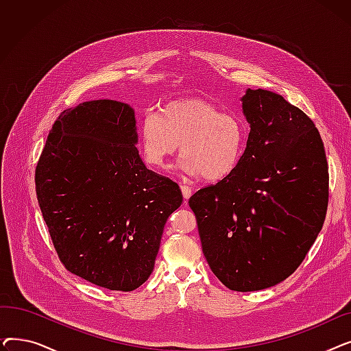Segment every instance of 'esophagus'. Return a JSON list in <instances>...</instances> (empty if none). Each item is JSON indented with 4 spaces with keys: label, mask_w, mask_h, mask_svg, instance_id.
Instances as JSON below:
<instances>
[{
    "label": "esophagus",
    "mask_w": 351,
    "mask_h": 351,
    "mask_svg": "<svg viewBox=\"0 0 351 351\" xmlns=\"http://www.w3.org/2000/svg\"><path fill=\"white\" fill-rule=\"evenodd\" d=\"M180 191H182L183 197H185V200L188 202V200H189V197H191V196H192V193H193V189H192L191 186H186V185H180Z\"/></svg>",
    "instance_id": "34e87169"
}]
</instances>
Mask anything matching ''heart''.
I'll list each match as a JSON object with an SVG mask.
<instances>
[{
    "label": "heart",
    "instance_id": "obj_1",
    "mask_svg": "<svg viewBox=\"0 0 351 351\" xmlns=\"http://www.w3.org/2000/svg\"><path fill=\"white\" fill-rule=\"evenodd\" d=\"M138 134L145 160L152 168H166L180 145L183 171L219 182L237 169L249 128L237 114L223 112L210 101L182 98L160 106L156 115L145 117Z\"/></svg>",
    "mask_w": 351,
    "mask_h": 351
}]
</instances>
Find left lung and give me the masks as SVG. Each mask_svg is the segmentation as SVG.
<instances>
[{
  "mask_svg": "<svg viewBox=\"0 0 351 351\" xmlns=\"http://www.w3.org/2000/svg\"><path fill=\"white\" fill-rule=\"evenodd\" d=\"M241 101L250 126L243 158L189 206L216 278L230 290L254 291L287 279L315 243L328 171L320 134L303 110L266 89L247 88Z\"/></svg>",
  "mask_w": 351,
  "mask_h": 351,
  "instance_id": "obj_1",
  "label": "left lung"
}]
</instances>
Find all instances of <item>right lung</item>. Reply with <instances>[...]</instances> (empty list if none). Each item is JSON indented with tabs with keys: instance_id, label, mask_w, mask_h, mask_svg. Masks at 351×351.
<instances>
[{
	"instance_id": "add662e5",
	"label": "right lung",
	"mask_w": 351,
	"mask_h": 351,
	"mask_svg": "<svg viewBox=\"0 0 351 351\" xmlns=\"http://www.w3.org/2000/svg\"><path fill=\"white\" fill-rule=\"evenodd\" d=\"M135 110L97 99L65 109L35 171L36 199L64 266L92 285L132 291L149 278L168 217L171 179L146 169Z\"/></svg>"
}]
</instances>
